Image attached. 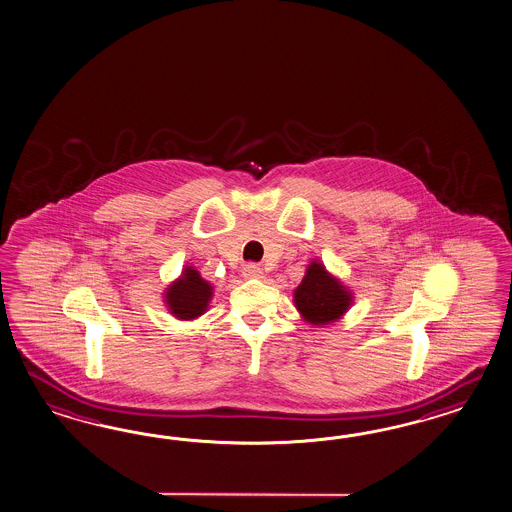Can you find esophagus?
<instances>
[{"mask_svg":"<svg viewBox=\"0 0 512 512\" xmlns=\"http://www.w3.org/2000/svg\"><path fill=\"white\" fill-rule=\"evenodd\" d=\"M243 277L262 278L263 269L262 267H260V265H254V263H249V265H245V267H243Z\"/></svg>","mask_w":512,"mask_h":512,"instance_id":"1","label":"esophagus"}]
</instances>
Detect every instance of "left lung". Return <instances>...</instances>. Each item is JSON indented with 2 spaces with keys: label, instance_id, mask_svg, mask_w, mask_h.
I'll use <instances>...</instances> for the list:
<instances>
[{
  "label": "left lung",
  "instance_id": "8db88e82",
  "mask_svg": "<svg viewBox=\"0 0 512 512\" xmlns=\"http://www.w3.org/2000/svg\"><path fill=\"white\" fill-rule=\"evenodd\" d=\"M293 303L305 322L320 327L338 322L350 310L353 292L320 260H312L301 284L293 290Z\"/></svg>",
  "mask_w": 512,
  "mask_h": 512
}]
</instances>
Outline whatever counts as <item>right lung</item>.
<instances>
[{"label":"right lung","mask_w":512,"mask_h":512,"mask_svg":"<svg viewBox=\"0 0 512 512\" xmlns=\"http://www.w3.org/2000/svg\"><path fill=\"white\" fill-rule=\"evenodd\" d=\"M164 305L177 320H196L207 312L213 299V286L202 278L200 271L185 265L181 275L164 290Z\"/></svg>","instance_id":"obj_1"}]
</instances>
